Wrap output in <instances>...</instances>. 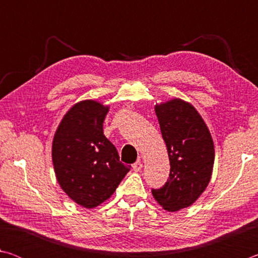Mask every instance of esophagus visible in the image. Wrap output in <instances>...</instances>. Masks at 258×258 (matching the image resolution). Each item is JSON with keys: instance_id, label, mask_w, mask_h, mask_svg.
<instances>
[{"instance_id": "esophagus-1", "label": "esophagus", "mask_w": 258, "mask_h": 258, "mask_svg": "<svg viewBox=\"0 0 258 258\" xmlns=\"http://www.w3.org/2000/svg\"><path fill=\"white\" fill-rule=\"evenodd\" d=\"M132 167H133V169L135 172H140L142 169V167H143V165H142V163H141V160H138V161H135V163L132 165Z\"/></svg>"}]
</instances>
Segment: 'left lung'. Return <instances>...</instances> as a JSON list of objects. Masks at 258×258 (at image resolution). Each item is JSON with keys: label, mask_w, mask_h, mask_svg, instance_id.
Returning a JSON list of instances; mask_svg holds the SVG:
<instances>
[{"label": "left lung", "mask_w": 258, "mask_h": 258, "mask_svg": "<svg viewBox=\"0 0 258 258\" xmlns=\"http://www.w3.org/2000/svg\"><path fill=\"white\" fill-rule=\"evenodd\" d=\"M161 135L171 164L169 178L152 196L169 212L189 207L206 189L212 177L214 142L203 117L191 103L172 99L156 104Z\"/></svg>", "instance_id": "8db88e82"}]
</instances>
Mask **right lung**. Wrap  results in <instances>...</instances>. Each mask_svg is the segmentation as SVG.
I'll return each instance as SVG.
<instances>
[{"label":"right lung","instance_id":"right-lung-1","mask_svg":"<svg viewBox=\"0 0 258 258\" xmlns=\"http://www.w3.org/2000/svg\"><path fill=\"white\" fill-rule=\"evenodd\" d=\"M108 111V106L94 100L77 102L60 121L52 142L61 189L85 208L110 198L131 169L119 161L118 151L103 134Z\"/></svg>","mask_w":258,"mask_h":258}]
</instances>
